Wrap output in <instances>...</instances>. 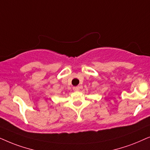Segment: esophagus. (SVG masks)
I'll return each mask as SVG.
<instances>
[{
    "label": "esophagus",
    "mask_w": 150,
    "mask_h": 150,
    "mask_svg": "<svg viewBox=\"0 0 150 150\" xmlns=\"http://www.w3.org/2000/svg\"><path fill=\"white\" fill-rule=\"evenodd\" d=\"M79 89H80V87H79V86H75V87L73 88L74 91H79Z\"/></svg>",
    "instance_id": "1"
}]
</instances>
